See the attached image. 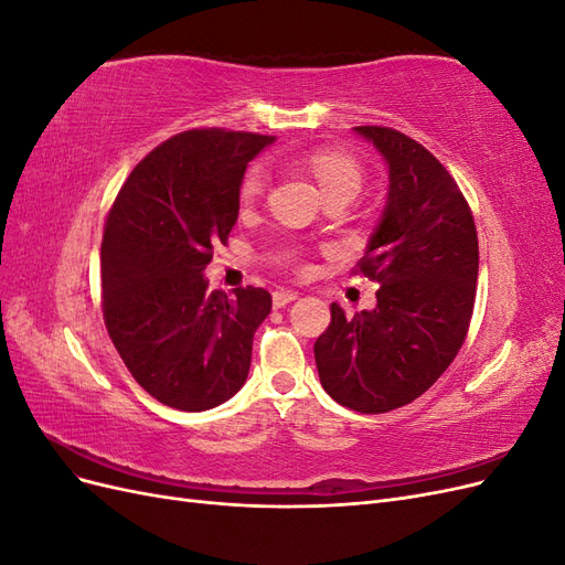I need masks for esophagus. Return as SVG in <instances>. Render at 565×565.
I'll use <instances>...</instances> for the list:
<instances>
[{"label": "esophagus", "mask_w": 565, "mask_h": 565, "mask_svg": "<svg viewBox=\"0 0 565 565\" xmlns=\"http://www.w3.org/2000/svg\"><path fill=\"white\" fill-rule=\"evenodd\" d=\"M299 297V292H292V289H278V292H273V306L276 309H282L289 301H295Z\"/></svg>", "instance_id": "obj_1"}]
</instances>
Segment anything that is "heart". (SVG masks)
<instances>
[{
  "mask_svg": "<svg viewBox=\"0 0 565 565\" xmlns=\"http://www.w3.org/2000/svg\"><path fill=\"white\" fill-rule=\"evenodd\" d=\"M311 174L316 177L324 198L344 195L353 200L363 188V169L353 158L337 150H318L306 160ZM268 185V177L262 167H252L241 185V202L252 204L256 198H262Z\"/></svg>",
  "mask_w": 565,
  "mask_h": 565,
  "instance_id": "1",
  "label": "heart"
}]
</instances>
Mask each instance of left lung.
Instances as JSON below:
<instances>
[{
    "label": "left lung",
    "instance_id": "left-lung-1",
    "mask_svg": "<svg viewBox=\"0 0 565 565\" xmlns=\"http://www.w3.org/2000/svg\"><path fill=\"white\" fill-rule=\"evenodd\" d=\"M382 152L388 195L358 270L377 280V306L332 320L316 339L322 388L344 407L380 415L419 398L469 332L478 237L459 185L429 150L391 127H355Z\"/></svg>",
    "mask_w": 565,
    "mask_h": 565
}]
</instances>
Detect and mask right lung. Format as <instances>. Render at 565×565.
I'll return each mask as SVG.
<instances>
[{"mask_svg":"<svg viewBox=\"0 0 565 565\" xmlns=\"http://www.w3.org/2000/svg\"><path fill=\"white\" fill-rule=\"evenodd\" d=\"M273 136L191 129L134 167L100 245L104 320L152 398L202 413L243 388L252 339L270 313L264 287L207 292L212 245L228 241L247 162Z\"/></svg>","mask_w":565,"mask_h":565,"instance_id":"add662e5","label":"right lung"}]
</instances>
